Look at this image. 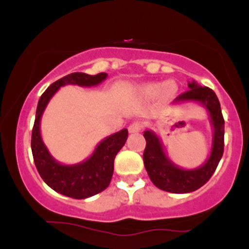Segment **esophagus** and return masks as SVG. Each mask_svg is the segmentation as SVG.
<instances>
[{
    "mask_svg": "<svg viewBox=\"0 0 249 249\" xmlns=\"http://www.w3.org/2000/svg\"><path fill=\"white\" fill-rule=\"evenodd\" d=\"M142 123L136 121V122L131 123V124L128 125V132H130V133H137V132H139V131L142 130Z\"/></svg>",
    "mask_w": 249,
    "mask_h": 249,
    "instance_id": "1",
    "label": "esophagus"
}]
</instances>
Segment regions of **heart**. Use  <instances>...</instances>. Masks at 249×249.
<instances>
[{"mask_svg":"<svg viewBox=\"0 0 249 249\" xmlns=\"http://www.w3.org/2000/svg\"><path fill=\"white\" fill-rule=\"evenodd\" d=\"M164 87L165 88V89H163ZM162 90H164V92H166V93L171 92L170 87H168V85L165 87L164 83H153V84L147 85V87L145 88V91H146L148 95H151V96L158 95V93H160Z\"/></svg>","mask_w":249,"mask_h":249,"instance_id":"heart-1","label":"heart"}]
</instances>
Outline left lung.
Returning a JSON list of instances; mask_svg holds the SVG:
<instances>
[{"label": "left lung", "instance_id": "8db88e82", "mask_svg": "<svg viewBox=\"0 0 249 249\" xmlns=\"http://www.w3.org/2000/svg\"><path fill=\"white\" fill-rule=\"evenodd\" d=\"M188 89L190 90L177 97L172 104L196 103L204 107L208 112L213 128L212 148L210 157L201 166L191 170L179 167L165 153L164 145L158 134L152 130H146L144 132L146 147L142 159L148 177L154 186L170 193H190L204 186L213 176L224 153L225 121L218 97L213 90L201 87L196 81L188 82Z\"/></svg>", "mask_w": 249, "mask_h": 249}]
</instances>
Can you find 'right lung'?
Wrapping results in <instances>:
<instances>
[{"label": "right lung", "mask_w": 249, "mask_h": 249, "mask_svg": "<svg viewBox=\"0 0 249 249\" xmlns=\"http://www.w3.org/2000/svg\"><path fill=\"white\" fill-rule=\"evenodd\" d=\"M107 73L88 75L73 72L64 76L50 85L43 92L37 104L36 118L31 134V151L34 161L41 178L48 186L63 196L73 199H85L101 193L110 184L113 174V161L117 153L124 146L127 139V130L123 128L107 137L97 145L88 159L78 164L64 165L57 161L43 142L41 136V119L48 103L64 85L96 87L107 79Z\"/></svg>", "instance_id": "1"}]
</instances>
